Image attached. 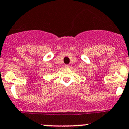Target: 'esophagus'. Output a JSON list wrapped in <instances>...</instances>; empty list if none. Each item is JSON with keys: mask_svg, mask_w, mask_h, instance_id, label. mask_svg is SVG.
Masks as SVG:
<instances>
[{"mask_svg": "<svg viewBox=\"0 0 129 129\" xmlns=\"http://www.w3.org/2000/svg\"><path fill=\"white\" fill-rule=\"evenodd\" d=\"M64 68H69V65H68V64H65V65H64Z\"/></svg>", "mask_w": 129, "mask_h": 129, "instance_id": "1", "label": "esophagus"}]
</instances>
